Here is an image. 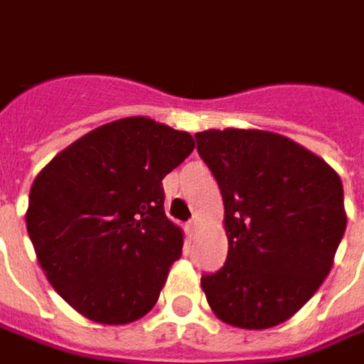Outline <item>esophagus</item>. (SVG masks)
Masks as SVG:
<instances>
[{
  "instance_id": "esophagus-1",
  "label": "esophagus",
  "mask_w": 364,
  "mask_h": 364,
  "mask_svg": "<svg viewBox=\"0 0 364 364\" xmlns=\"http://www.w3.org/2000/svg\"><path fill=\"white\" fill-rule=\"evenodd\" d=\"M198 220H191V222H189V224H187V232H189V234H196V230H198Z\"/></svg>"
}]
</instances>
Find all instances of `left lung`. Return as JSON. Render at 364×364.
<instances>
[{
    "label": "left lung",
    "instance_id": "obj_1",
    "mask_svg": "<svg viewBox=\"0 0 364 364\" xmlns=\"http://www.w3.org/2000/svg\"><path fill=\"white\" fill-rule=\"evenodd\" d=\"M224 199L226 264L201 277L212 311L234 328L264 330L320 289L346 230L338 173L295 140L257 128L196 134Z\"/></svg>",
    "mask_w": 364,
    "mask_h": 364
}]
</instances>
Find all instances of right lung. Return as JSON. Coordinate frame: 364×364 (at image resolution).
I'll return each mask as SVG.
<instances>
[{"label":"right lung","instance_id":"obj_1","mask_svg":"<svg viewBox=\"0 0 364 364\" xmlns=\"http://www.w3.org/2000/svg\"><path fill=\"white\" fill-rule=\"evenodd\" d=\"M189 132L144 116L91 130L36 175L26 228L55 291L91 322L146 316L181 257L163 179L193 152Z\"/></svg>","mask_w":364,"mask_h":364}]
</instances>
